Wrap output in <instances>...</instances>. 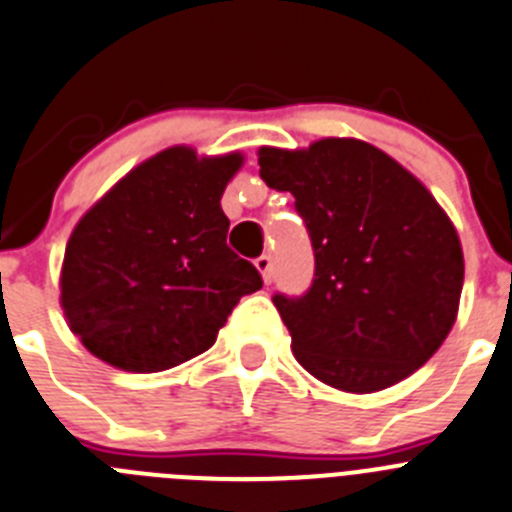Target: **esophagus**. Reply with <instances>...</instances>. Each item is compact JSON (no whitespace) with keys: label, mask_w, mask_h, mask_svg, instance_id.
Wrapping results in <instances>:
<instances>
[{"label":"esophagus","mask_w":512,"mask_h":512,"mask_svg":"<svg viewBox=\"0 0 512 512\" xmlns=\"http://www.w3.org/2000/svg\"><path fill=\"white\" fill-rule=\"evenodd\" d=\"M255 265H257V270H260L262 280H265V283H270V280H273V257L260 255L255 260Z\"/></svg>","instance_id":"1"}]
</instances>
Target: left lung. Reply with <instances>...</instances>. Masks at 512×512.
I'll return each instance as SVG.
<instances>
[{"instance_id": "obj_1", "label": "left lung", "mask_w": 512, "mask_h": 512, "mask_svg": "<svg viewBox=\"0 0 512 512\" xmlns=\"http://www.w3.org/2000/svg\"><path fill=\"white\" fill-rule=\"evenodd\" d=\"M260 178L296 196L313 247L303 296L275 293L296 359L331 388L375 393L426 365L464 283L457 229L436 199L362 140L260 150Z\"/></svg>"}]
</instances>
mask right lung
<instances>
[{
    "instance_id": "add662e5",
    "label": "right lung",
    "mask_w": 512,
    "mask_h": 512,
    "mask_svg": "<svg viewBox=\"0 0 512 512\" xmlns=\"http://www.w3.org/2000/svg\"><path fill=\"white\" fill-rule=\"evenodd\" d=\"M242 155L170 147L137 165L76 224L61 306L84 347L127 372L176 367L216 342L239 298L262 288L229 250L222 193Z\"/></svg>"
}]
</instances>
